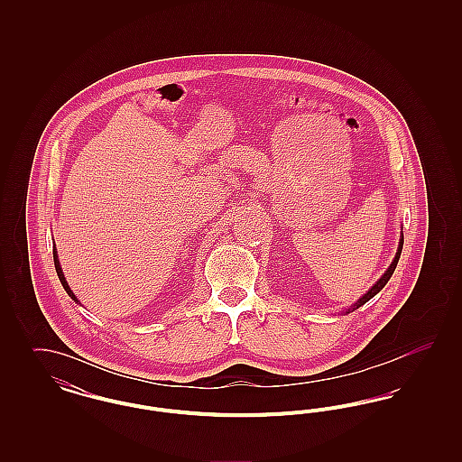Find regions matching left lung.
Segmentation results:
<instances>
[{
    "label": "left lung",
    "mask_w": 462,
    "mask_h": 462,
    "mask_svg": "<svg viewBox=\"0 0 462 462\" xmlns=\"http://www.w3.org/2000/svg\"><path fill=\"white\" fill-rule=\"evenodd\" d=\"M402 247H403V237L400 239V244H398V251H396L395 260L392 262L390 268H388V270L384 272V275H383V277H381V279H379V281H377V282H375V284H374V286L371 287L369 291H367V294H364V296H362V298H360V300H358V301H356V303H355L352 308H348V313L353 311V310H356V308L362 307V305H365V303H367L371 298H374V296H375V294H377V292H379L383 287L386 286V282L390 281V277H392V275H393V272H395L396 263H398V258H400V253H402Z\"/></svg>",
    "instance_id": "left-lung-1"
}]
</instances>
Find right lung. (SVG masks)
Segmentation results:
<instances>
[{
    "label": "right lung",
    "instance_id": "right-lung-1",
    "mask_svg": "<svg viewBox=\"0 0 462 462\" xmlns=\"http://www.w3.org/2000/svg\"><path fill=\"white\" fill-rule=\"evenodd\" d=\"M53 262H55V270H57V275H59V279H60V282H62V286L66 289L67 294L78 303V298L74 296V292L70 291V287L67 284L66 277H64V273H62V268H60V263H59V256H57V251L53 249Z\"/></svg>",
    "mask_w": 462,
    "mask_h": 462
}]
</instances>
